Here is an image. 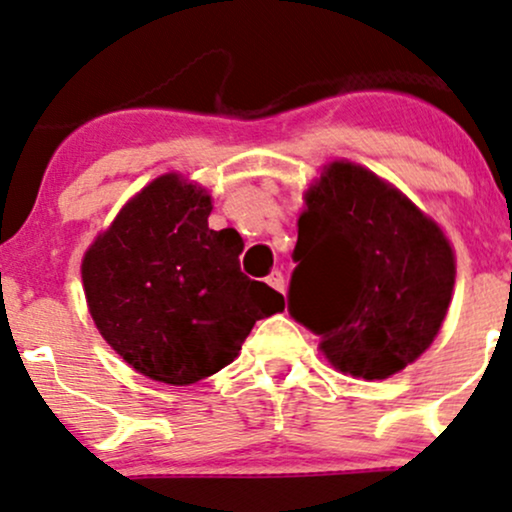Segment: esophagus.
<instances>
[{
    "instance_id": "1",
    "label": "esophagus",
    "mask_w": 512,
    "mask_h": 512,
    "mask_svg": "<svg viewBox=\"0 0 512 512\" xmlns=\"http://www.w3.org/2000/svg\"><path fill=\"white\" fill-rule=\"evenodd\" d=\"M266 283L273 287V290H278V292H285V278H283V273L280 271H273L271 275H268L266 278Z\"/></svg>"
}]
</instances>
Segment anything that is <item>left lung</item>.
<instances>
[{
  "label": "left lung",
  "instance_id": "left-lung-1",
  "mask_svg": "<svg viewBox=\"0 0 512 512\" xmlns=\"http://www.w3.org/2000/svg\"><path fill=\"white\" fill-rule=\"evenodd\" d=\"M297 227L290 317L353 377L384 380L413 363L438 336L455 285L440 227L350 162L326 166Z\"/></svg>",
  "mask_w": 512,
  "mask_h": 512
}]
</instances>
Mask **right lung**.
Segmentation results:
<instances>
[{"mask_svg": "<svg viewBox=\"0 0 512 512\" xmlns=\"http://www.w3.org/2000/svg\"><path fill=\"white\" fill-rule=\"evenodd\" d=\"M210 195L159 176L86 251L96 329L125 363L164 384H193L232 363L258 319L285 300L241 273L237 229L208 227Z\"/></svg>", "mask_w": 512, "mask_h": 512, "instance_id": "obj_1", "label": "right lung"}]
</instances>
